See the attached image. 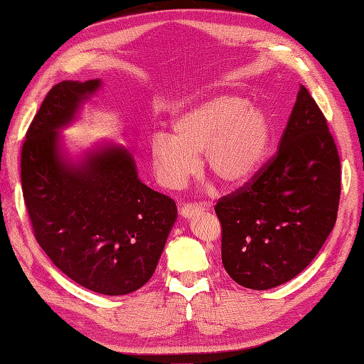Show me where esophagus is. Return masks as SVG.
<instances>
[{"instance_id":"obj_1","label":"esophagus","mask_w":364,"mask_h":364,"mask_svg":"<svg viewBox=\"0 0 364 364\" xmlns=\"http://www.w3.org/2000/svg\"><path fill=\"white\" fill-rule=\"evenodd\" d=\"M204 210H205V205L193 204V202H191V204H188V202H184V204L181 205V208H180L181 217H184V218H191V217H194L196 213H200V212H204Z\"/></svg>"}]
</instances>
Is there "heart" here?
Returning <instances> with one entry per match:
<instances>
[{"label":"heart","mask_w":364,"mask_h":364,"mask_svg":"<svg viewBox=\"0 0 364 364\" xmlns=\"http://www.w3.org/2000/svg\"><path fill=\"white\" fill-rule=\"evenodd\" d=\"M173 134L151 136V157L159 181L178 189L199 170L204 152L210 173L228 186L257 173L271 143L268 115L236 95H213L171 117Z\"/></svg>","instance_id":"1"}]
</instances>
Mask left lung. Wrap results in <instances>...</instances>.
<instances>
[{"label":"left lung","mask_w":364,"mask_h":364,"mask_svg":"<svg viewBox=\"0 0 364 364\" xmlns=\"http://www.w3.org/2000/svg\"><path fill=\"white\" fill-rule=\"evenodd\" d=\"M338 200L337 146L321 109L300 86L278 152L215 205L226 273L255 291L291 281L323 247Z\"/></svg>","instance_id":"8db88e82"}]
</instances>
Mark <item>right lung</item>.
<instances>
[{
	"label": "right lung",
	"instance_id": "right-lung-1",
	"mask_svg": "<svg viewBox=\"0 0 364 364\" xmlns=\"http://www.w3.org/2000/svg\"><path fill=\"white\" fill-rule=\"evenodd\" d=\"M100 86L65 80L49 90L22 144L21 181L33 236L51 262L90 291L125 295L151 279L178 212L139 181L125 147H102L80 164L63 157L58 130Z\"/></svg>",
	"mask_w": 364,
	"mask_h": 364
}]
</instances>
